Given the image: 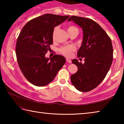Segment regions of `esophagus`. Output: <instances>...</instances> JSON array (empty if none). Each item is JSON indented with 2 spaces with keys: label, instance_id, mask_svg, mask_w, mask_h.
<instances>
[{
  "label": "esophagus",
  "instance_id": "obj_1",
  "mask_svg": "<svg viewBox=\"0 0 124 124\" xmlns=\"http://www.w3.org/2000/svg\"><path fill=\"white\" fill-rule=\"evenodd\" d=\"M66 61L67 62L70 63H71V62H72V61H71L70 59H69L68 58H66Z\"/></svg>",
  "mask_w": 124,
  "mask_h": 124
}]
</instances>
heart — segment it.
<instances>
[{"instance_id": "b5f03b06", "label": "heart", "mask_w": 124, "mask_h": 124, "mask_svg": "<svg viewBox=\"0 0 124 124\" xmlns=\"http://www.w3.org/2000/svg\"><path fill=\"white\" fill-rule=\"evenodd\" d=\"M56 30H57V28L56 27V28L54 29V32H53L54 38V35H55ZM67 31H68L69 34L73 32H77L78 33V28L76 27H75L74 26H68V28H67ZM75 49V48L74 46L71 45V46H68L62 47L61 48H60L59 51L61 53L63 54H64V55L67 56H70L71 54H72V52L74 51Z\"/></svg>"}]
</instances>
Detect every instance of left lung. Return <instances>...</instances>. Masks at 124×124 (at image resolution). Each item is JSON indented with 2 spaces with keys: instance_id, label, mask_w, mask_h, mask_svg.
I'll use <instances>...</instances> for the list:
<instances>
[{
  "instance_id": "1",
  "label": "left lung",
  "mask_w": 124,
  "mask_h": 124,
  "mask_svg": "<svg viewBox=\"0 0 124 124\" xmlns=\"http://www.w3.org/2000/svg\"><path fill=\"white\" fill-rule=\"evenodd\" d=\"M70 21L83 31L82 44L77 56L84 57L85 61L84 64L77 59L72 61L78 70L70 76L71 81L78 90L88 92L103 80L109 70L113 57L112 41L103 29L93 20L72 16L68 20Z\"/></svg>"
}]
</instances>
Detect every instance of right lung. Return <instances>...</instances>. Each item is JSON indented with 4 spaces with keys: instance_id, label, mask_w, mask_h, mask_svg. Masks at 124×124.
<instances>
[{
    "instance_id": "add662e5",
    "label": "right lung",
    "mask_w": 124,
    "mask_h": 124,
    "mask_svg": "<svg viewBox=\"0 0 124 124\" xmlns=\"http://www.w3.org/2000/svg\"><path fill=\"white\" fill-rule=\"evenodd\" d=\"M70 16L43 15L29 21L21 31L16 45L17 60L23 74L33 85L49 84L66 62L61 55L46 58L45 54L52 44L54 28Z\"/></svg>"
}]
</instances>
